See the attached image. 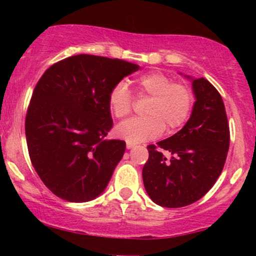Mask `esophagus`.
<instances>
[{
    "label": "esophagus",
    "mask_w": 256,
    "mask_h": 256,
    "mask_svg": "<svg viewBox=\"0 0 256 256\" xmlns=\"http://www.w3.org/2000/svg\"><path fill=\"white\" fill-rule=\"evenodd\" d=\"M134 146V144H132V143H126V148L128 149H132Z\"/></svg>",
    "instance_id": "34e87169"
}]
</instances>
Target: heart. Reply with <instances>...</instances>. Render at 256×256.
I'll return each instance as SVG.
<instances>
[{"label": "heart", "mask_w": 256, "mask_h": 256, "mask_svg": "<svg viewBox=\"0 0 256 256\" xmlns=\"http://www.w3.org/2000/svg\"><path fill=\"white\" fill-rule=\"evenodd\" d=\"M140 96L150 98L144 118H132L116 126V134L128 143H142L158 138L165 130L177 131L189 119L194 104L192 90L186 85L172 83L168 76L149 72L136 79ZM108 107L116 118L128 116L132 110V94L128 84L120 80L108 94Z\"/></svg>", "instance_id": "1"}]
</instances>
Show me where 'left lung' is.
Returning <instances> with one entry per match:
<instances>
[{"label": "left lung", "mask_w": 256, "mask_h": 256, "mask_svg": "<svg viewBox=\"0 0 256 256\" xmlns=\"http://www.w3.org/2000/svg\"><path fill=\"white\" fill-rule=\"evenodd\" d=\"M185 77L192 82L195 95L192 116L177 134L148 146L149 158L142 171L146 194L161 207H184L204 198L224 168L230 146L218 90L204 78Z\"/></svg>", "instance_id": "left-lung-1"}]
</instances>
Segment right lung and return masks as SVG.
I'll return each mask as SVG.
<instances>
[{
  "mask_svg": "<svg viewBox=\"0 0 256 256\" xmlns=\"http://www.w3.org/2000/svg\"><path fill=\"white\" fill-rule=\"evenodd\" d=\"M140 66L80 54L49 67L34 88L25 120L37 174L58 198L88 202L101 195L125 152L107 140L113 126L108 94Z\"/></svg>",
  "mask_w": 256,
  "mask_h": 256,
  "instance_id": "1",
  "label": "right lung"
}]
</instances>
